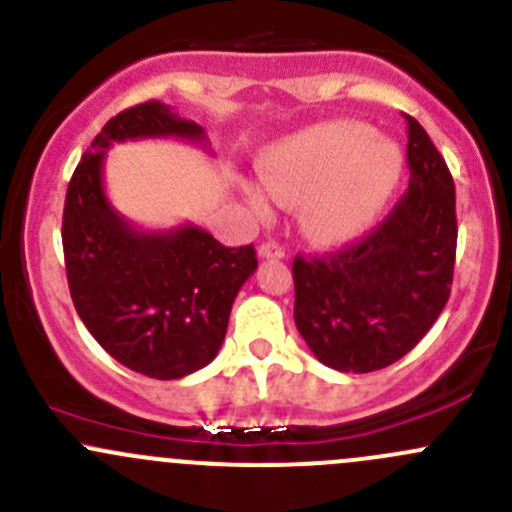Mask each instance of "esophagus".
I'll list each match as a JSON object with an SVG mask.
<instances>
[{
    "mask_svg": "<svg viewBox=\"0 0 512 512\" xmlns=\"http://www.w3.org/2000/svg\"><path fill=\"white\" fill-rule=\"evenodd\" d=\"M257 252H260L262 260H282L285 257V250H282L280 242H262Z\"/></svg>",
    "mask_w": 512,
    "mask_h": 512,
    "instance_id": "esophagus-1",
    "label": "esophagus"
}]
</instances>
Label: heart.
Wrapping results in <instances>:
<instances>
[{
    "label": "heart",
    "instance_id": "1",
    "mask_svg": "<svg viewBox=\"0 0 512 512\" xmlns=\"http://www.w3.org/2000/svg\"><path fill=\"white\" fill-rule=\"evenodd\" d=\"M399 148L376 141L369 126L334 121L287 138L262 160V180L282 205H307L302 227L317 245L334 247L364 235L379 220L401 180ZM247 203L260 218L270 198L247 188Z\"/></svg>",
    "mask_w": 512,
    "mask_h": 512
}]
</instances>
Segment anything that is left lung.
<instances>
[{
  "mask_svg": "<svg viewBox=\"0 0 512 512\" xmlns=\"http://www.w3.org/2000/svg\"><path fill=\"white\" fill-rule=\"evenodd\" d=\"M409 190L369 235L339 252L294 257V324L324 366L384 369L426 337L451 297L456 188L416 118Z\"/></svg>",
  "mask_w": 512,
  "mask_h": 512,
  "instance_id": "8db88e82",
  "label": "left lung"
}]
</instances>
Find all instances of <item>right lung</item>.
Masks as SVG:
<instances>
[{"label": "right lung", "mask_w": 512, "mask_h": 512, "mask_svg": "<svg viewBox=\"0 0 512 512\" xmlns=\"http://www.w3.org/2000/svg\"><path fill=\"white\" fill-rule=\"evenodd\" d=\"M156 136L203 141L205 133L160 101L113 116L71 175L61 242L71 299L91 337L128 369L170 381L218 356L232 302L257 270V255L252 245L225 247L195 225L136 230L111 208L103 190L106 148Z\"/></svg>", "instance_id": "add662e5"}]
</instances>
